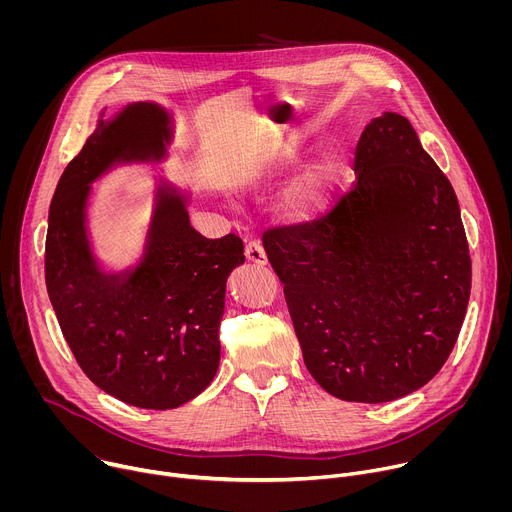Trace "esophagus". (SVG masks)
I'll return each instance as SVG.
<instances>
[{
	"label": "esophagus",
	"mask_w": 512,
	"mask_h": 512,
	"mask_svg": "<svg viewBox=\"0 0 512 512\" xmlns=\"http://www.w3.org/2000/svg\"><path fill=\"white\" fill-rule=\"evenodd\" d=\"M245 257H247L251 263H255V265H265V263H267L263 245H261V241H257V239L247 241V245H245Z\"/></svg>",
	"instance_id": "obj_1"
}]
</instances>
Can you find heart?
Returning a JSON list of instances; mask_svg holds the SVG:
<instances>
[{
  "mask_svg": "<svg viewBox=\"0 0 512 512\" xmlns=\"http://www.w3.org/2000/svg\"><path fill=\"white\" fill-rule=\"evenodd\" d=\"M328 180H330V168L326 162H320L308 168L298 178V182L289 188L285 196V212L289 216L298 218V221H304V218H310L312 214H316L324 204Z\"/></svg>",
  "mask_w": 512,
  "mask_h": 512,
  "instance_id": "b5f03b06",
  "label": "heart"
}]
</instances>
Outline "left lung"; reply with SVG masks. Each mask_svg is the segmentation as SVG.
Masks as SVG:
<instances>
[{"instance_id": "obj_1", "label": "left lung", "mask_w": 512, "mask_h": 512, "mask_svg": "<svg viewBox=\"0 0 512 512\" xmlns=\"http://www.w3.org/2000/svg\"><path fill=\"white\" fill-rule=\"evenodd\" d=\"M352 188L318 221L263 233L316 383L387 403L429 383L458 340L472 259L456 192L409 119L364 127Z\"/></svg>"}]
</instances>
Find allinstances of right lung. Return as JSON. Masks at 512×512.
<instances>
[{"label": "right lung", "instance_id": "obj_1", "mask_svg": "<svg viewBox=\"0 0 512 512\" xmlns=\"http://www.w3.org/2000/svg\"><path fill=\"white\" fill-rule=\"evenodd\" d=\"M166 137L168 117L150 103L99 121L58 180L44 253L48 296L83 373L115 399L158 411L188 403L214 379L227 277L245 261L235 233L202 237L182 200L160 190L143 263L129 277L95 267L85 235L89 184L115 160L160 158Z\"/></svg>", "mask_w": 512, "mask_h": 512}]
</instances>
